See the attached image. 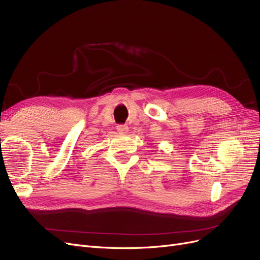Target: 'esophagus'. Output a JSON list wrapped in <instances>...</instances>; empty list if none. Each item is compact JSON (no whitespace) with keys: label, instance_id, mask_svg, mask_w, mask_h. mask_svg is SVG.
I'll use <instances>...</instances> for the list:
<instances>
[{"label":"esophagus","instance_id":"esophagus-1","mask_svg":"<svg viewBox=\"0 0 260 260\" xmlns=\"http://www.w3.org/2000/svg\"><path fill=\"white\" fill-rule=\"evenodd\" d=\"M128 130H129V128L125 124L117 125V131L119 132V133H122V135H125V133H128Z\"/></svg>","mask_w":260,"mask_h":260}]
</instances>
